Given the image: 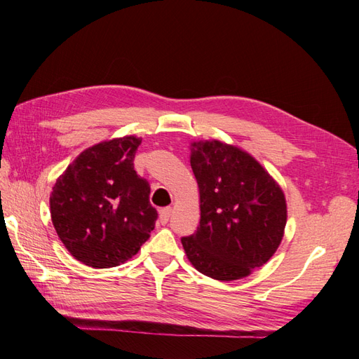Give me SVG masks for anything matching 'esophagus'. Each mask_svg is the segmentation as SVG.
<instances>
[{"label":"esophagus","mask_w":359,"mask_h":359,"mask_svg":"<svg viewBox=\"0 0 359 359\" xmlns=\"http://www.w3.org/2000/svg\"><path fill=\"white\" fill-rule=\"evenodd\" d=\"M170 214H172V208H163L160 210V223L161 224H166L170 219Z\"/></svg>","instance_id":"1"}]
</instances>
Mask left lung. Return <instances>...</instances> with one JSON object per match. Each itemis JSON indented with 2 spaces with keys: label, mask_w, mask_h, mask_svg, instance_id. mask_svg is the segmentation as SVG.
I'll use <instances>...</instances> for the list:
<instances>
[{
  "label": "left lung",
  "mask_w": 359,
  "mask_h": 359,
  "mask_svg": "<svg viewBox=\"0 0 359 359\" xmlns=\"http://www.w3.org/2000/svg\"><path fill=\"white\" fill-rule=\"evenodd\" d=\"M190 165L201 194L198 231L181 243L191 265L215 280H238L266 264L286 226L277 182L240 148L191 144Z\"/></svg>",
  "instance_id": "obj_1"
}]
</instances>
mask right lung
Instances as JSON below:
<instances>
[{
  "label": "right lung",
  "mask_w": 359,
  "mask_h": 359,
  "mask_svg": "<svg viewBox=\"0 0 359 359\" xmlns=\"http://www.w3.org/2000/svg\"><path fill=\"white\" fill-rule=\"evenodd\" d=\"M139 144V137L126 136L85 149L52 189V223L85 265L124 264L154 229L158 214L149 203L151 187L133 163Z\"/></svg>",
  "instance_id": "right-lung-1"
}]
</instances>
